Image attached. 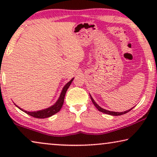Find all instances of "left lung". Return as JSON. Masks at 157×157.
I'll return each instance as SVG.
<instances>
[{"label":"left lung","mask_w":157,"mask_h":157,"mask_svg":"<svg viewBox=\"0 0 157 157\" xmlns=\"http://www.w3.org/2000/svg\"><path fill=\"white\" fill-rule=\"evenodd\" d=\"M90 97H91V101H92V102H93L94 105L96 107V109H97L98 111H101V112H103V113H106V114H109V115H111V116H120V115H123V114H124V113L128 112V111H131L133 108H134V107H133V108L128 109V110L126 111H124V112H115V111H110L106 110V109H103V108H101V107H100L99 106H98V105L97 104H96V103L95 101H94V100L93 99V98L91 97V95H90Z\"/></svg>","instance_id":"8db88e82"}]
</instances>
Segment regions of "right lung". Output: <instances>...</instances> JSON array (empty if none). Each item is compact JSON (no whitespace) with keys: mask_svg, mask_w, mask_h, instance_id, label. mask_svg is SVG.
<instances>
[{"mask_svg":"<svg viewBox=\"0 0 157 157\" xmlns=\"http://www.w3.org/2000/svg\"><path fill=\"white\" fill-rule=\"evenodd\" d=\"M73 80H74V78H73L69 82H68L64 86V87L63 88V90H62L61 94H60V96L59 98V99L55 103V104H53V106H51L48 108L43 109V110H40V111H27L25 110H23V109H21L20 107L17 106L18 109H20L21 111H23V112L26 113L27 114H29L31 117H35V118H38V119H45V118H48L50 117L51 116H53L55 113H56L57 112L61 110L62 106L63 104V101H64V98H65V95L66 93V91H67L68 87L70 86L71 83H72Z\"/></svg>","mask_w":157,"mask_h":157,"instance_id":"1","label":"right lung"}]
</instances>
